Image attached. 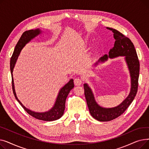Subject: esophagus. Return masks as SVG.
<instances>
[{"mask_svg": "<svg viewBox=\"0 0 149 149\" xmlns=\"http://www.w3.org/2000/svg\"><path fill=\"white\" fill-rule=\"evenodd\" d=\"M83 81L80 78H76V79H74V84L75 85H80L82 83Z\"/></svg>", "mask_w": 149, "mask_h": 149, "instance_id": "1", "label": "esophagus"}]
</instances>
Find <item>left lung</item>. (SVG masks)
Wrapping results in <instances>:
<instances>
[{
  "mask_svg": "<svg viewBox=\"0 0 149 149\" xmlns=\"http://www.w3.org/2000/svg\"><path fill=\"white\" fill-rule=\"evenodd\" d=\"M107 29L113 33V37L115 39L114 47L109 52V57L125 56L130 72L132 86L129 96L121 104L113 108L106 109L101 107L97 104L91 89L87 84H84V95L91 115L100 121H111L118 118L125 112L136 95L139 75V61L134 44L129 38L118 31L111 28H107ZM107 58V55H104L100 58L98 61H104ZM97 63H96V64Z\"/></svg>",
  "mask_w": 149,
  "mask_h": 149,
  "instance_id": "1",
  "label": "left lung"
}]
</instances>
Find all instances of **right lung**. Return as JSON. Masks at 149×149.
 Masks as SVG:
<instances>
[{
  "instance_id": "1",
  "label": "right lung",
  "mask_w": 149,
  "mask_h": 149,
  "mask_svg": "<svg viewBox=\"0 0 149 149\" xmlns=\"http://www.w3.org/2000/svg\"><path fill=\"white\" fill-rule=\"evenodd\" d=\"M40 33V31L39 29H31L25 31L24 33L22 34L20 39L19 40L17 45H15L14 51L12 55V57L10 60V70L11 73L12 77V88L15 97V99L17 100L18 102L22 106V107L24 109V110L31 116H32L34 118L43 121H52L59 119L63 115L64 111L65 109V102L66 98L69 94V92L74 87V80L72 79L70 80L65 85V86L63 87L59 93L56 100V104H55L53 108L50 110L49 111L45 112V113H37L32 112L29 109H26L24 106H23L20 101L18 100L16 94H15L14 87V83H13V69L15 63V61L17 60V58L19 56V55L22 50V49L24 47V46L28 43L31 39L35 37L36 36Z\"/></svg>"
}]
</instances>
